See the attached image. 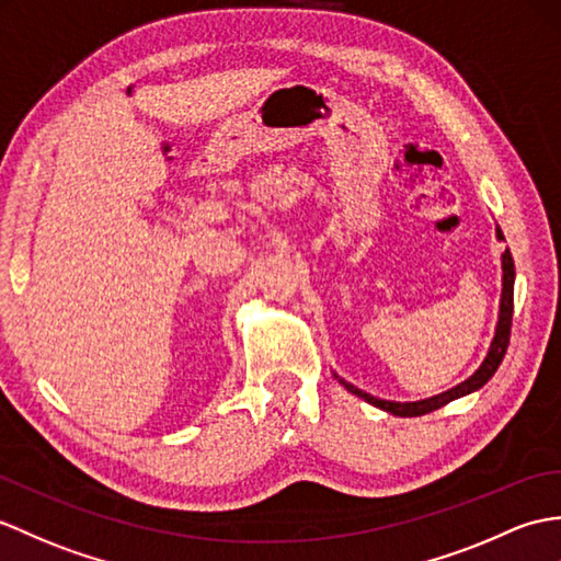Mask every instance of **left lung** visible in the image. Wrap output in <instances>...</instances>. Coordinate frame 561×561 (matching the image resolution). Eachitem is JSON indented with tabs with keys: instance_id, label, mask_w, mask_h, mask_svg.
Listing matches in <instances>:
<instances>
[{
	"instance_id": "8db88e82",
	"label": "left lung",
	"mask_w": 561,
	"mask_h": 561,
	"mask_svg": "<svg viewBox=\"0 0 561 561\" xmlns=\"http://www.w3.org/2000/svg\"><path fill=\"white\" fill-rule=\"evenodd\" d=\"M497 239L504 241L500 229H497ZM514 275H516V272H514V257H512L510 249H506V251L502 253V298H500V318H497V328H494V336H492L490 348H488V356L483 358V363H480V368H478L471 377H468V380L459 382L457 387H451V389H447V392L435 394V397H430V399H421V401H387V399H377V397H373V394H368V392H363V389H358V387H354L351 382H346L344 377H340V375H334V377L348 389L351 394L366 399L368 403H373V407L382 409V411H387V413L401 415V419H415V415H425V413H430V411L442 409V407H445V403H449V401H454V399L466 397V394H471V392H478V389L483 387V385H488L490 377H492L494 373H497L500 363H502V358H504V354H506V346H510L512 312H514Z\"/></svg>"
}]
</instances>
